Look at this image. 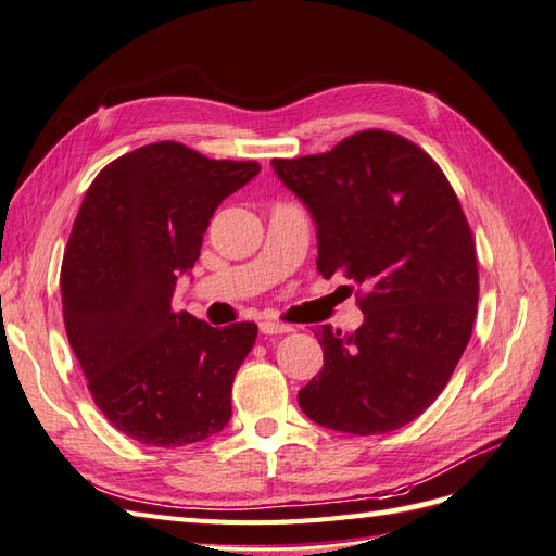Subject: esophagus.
Returning <instances> with one entry per match:
<instances>
[{
  "instance_id": "esophagus-1",
  "label": "esophagus",
  "mask_w": 556,
  "mask_h": 556,
  "mask_svg": "<svg viewBox=\"0 0 556 556\" xmlns=\"http://www.w3.org/2000/svg\"><path fill=\"white\" fill-rule=\"evenodd\" d=\"M260 331L266 333V336H274V333H290L294 329L290 325H285V323H276V319H262Z\"/></svg>"
}]
</instances>
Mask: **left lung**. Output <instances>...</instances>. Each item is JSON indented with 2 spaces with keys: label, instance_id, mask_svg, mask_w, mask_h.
<instances>
[{
  "label": "left lung",
  "instance_id": "left-lung-1",
  "mask_svg": "<svg viewBox=\"0 0 556 556\" xmlns=\"http://www.w3.org/2000/svg\"><path fill=\"white\" fill-rule=\"evenodd\" d=\"M271 166L317 227V271L366 288L359 329L315 331L325 366L299 406L336 431L401 429L443 392L473 331L478 260L459 199L422 148L382 129Z\"/></svg>",
  "mask_w": 556,
  "mask_h": 556
}]
</instances>
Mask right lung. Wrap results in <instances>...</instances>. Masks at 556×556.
Masks as SVG:
<instances>
[{
  "mask_svg": "<svg viewBox=\"0 0 556 556\" xmlns=\"http://www.w3.org/2000/svg\"><path fill=\"white\" fill-rule=\"evenodd\" d=\"M257 174L162 141L104 166L83 199L60 274L64 327L97 408L143 445L199 443L229 422L257 325L215 329L172 301L215 208Z\"/></svg>",
  "mask_w": 556,
  "mask_h": 556,
  "instance_id": "right-lung-1",
  "label": "right lung"
}]
</instances>
